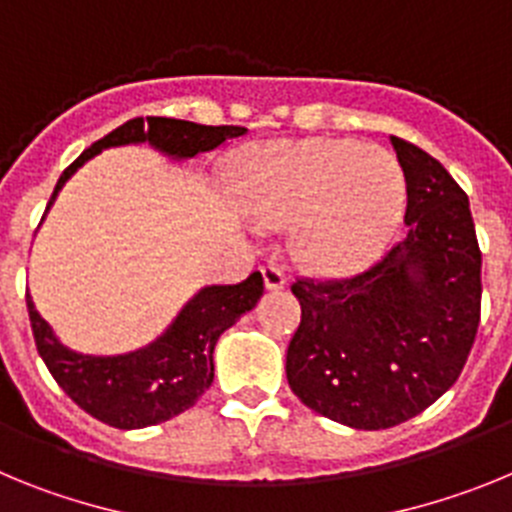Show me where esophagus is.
<instances>
[{
  "instance_id": "1",
  "label": "esophagus",
  "mask_w": 512,
  "mask_h": 512,
  "mask_svg": "<svg viewBox=\"0 0 512 512\" xmlns=\"http://www.w3.org/2000/svg\"><path fill=\"white\" fill-rule=\"evenodd\" d=\"M261 274H264L266 289H271V292H277V289H284V284H287V277H284L282 266H277V264L261 266Z\"/></svg>"
}]
</instances>
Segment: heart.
<instances>
[{
    "mask_svg": "<svg viewBox=\"0 0 512 512\" xmlns=\"http://www.w3.org/2000/svg\"><path fill=\"white\" fill-rule=\"evenodd\" d=\"M243 205L271 228L295 223L300 259L341 274L377 259L405 212V171L390 151L356 140H277L246 158Z\"/></svg>",
    "mask_w": 512,
    "mask_h": 512,
    "instance_id": "1",
    "label": "heart"
}]
</instances>
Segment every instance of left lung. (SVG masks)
<instances>
[{
	"mask_svg": "<svg viewBox=\"0 0 512 512\" xmlns=\"http://www.w3.org/2000/svg\"><path fill=\"white\" fill-rule=\"evenodd\" d=\"M408 182V235L346 279H297L289 387L359 431L423 413L459 379L482 305V251L467 192L423 148L392 135Z\"/></svg>",
	"mask_w": 512,
	"mask_h": 512,
	"instance_id": "1",
	"label": "left lung"
}]
</instances>
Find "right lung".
I'll use <instances>...</instances> for the list:
<instances>
[{
  "mask_svg": "<svg viewBox=\"0 0 512 512\" xmlns=\"http://www.w3.org/2000/svg\"><path fill=\"white\" fill-rule=\"evenodd\" d=\"M243 133L246 128L238 125H197L174 117H146V120L135 117L92 143L63 171L48 207L53 205L66 179H71V174L87 164L89 158L102 153V148L151 143L166 156L192 158ZM261 295H264V277L259 271H253L241 284L205 287L184 305L164 336L156 338L151 346L122 356L76 354L63 346L51 325L40 318L33 297L25 295V300L38 354L58 387L92 418L112 428L133 431V428L164 423L200 400L215 377L212 351L217 338L243 312L253 310Z\"/></svg>",
  "mask_w": 512,
  "mask_h": 512,
  "instance_id": "1",
  "label": "right lung"
}]
</instances>
